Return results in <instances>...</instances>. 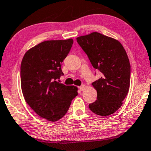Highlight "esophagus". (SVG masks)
<instances>
[{
    "label": "esophagus",
    "instance_id": "1",
    "mask_svg": "<svg viewBox=\"0 0 151 151\" xmlns=\"http://www.w3.org/2000/svg\"><path fill=\"white\" fill-rule=\"evenodd\" d=\"M84 88H85V86L84 85H81V86H80L79 87V89L81 91H83V90H84Z\"/></svg>",
    "mask_w": 151,
    "mask_h": 151
}]
</instances>
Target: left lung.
I'll list each match as a JSON object with an SVG mask.
<instances>
[{"instance_id": "8db88e82", "label": "left lung", "mask_w": 151, "mask_h": 151, "mask_svg": "<svg viewBox=\"0 0 151 151\" xmlns=\"http://www.w3.org/2000/svg\"><path fill=\"white\" fill-rule=\"evenodd\" d=\"M77 41L93 68L102 73L92 83L97 100L89 104L90 109L99 116H109L121 107L129 91L131 69L126 51L118 40L97 32Z\"/></svg>"}]
</instances>
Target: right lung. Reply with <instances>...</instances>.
<instances>
[{"label":"right lung","mask_w":151,"mask_h":151,"mask_svg":"<svg viewBox=\"0 0 151 151\" xmlns=\"http://www.w3.org/2000/svg\"><path fill=\"white\" fill-rule=\"evenodd\" d=\"M73 40H49L25 53L21 63V86L27 104L38 116L57 121L68 112L77 88L56 81L63 75L61 63Z\"/></svg>","instance_id":"right-lung-1"}]
</instances>
